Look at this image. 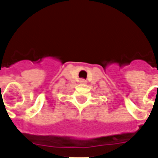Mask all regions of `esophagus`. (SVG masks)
<instances>
[{
  "instance_id": "esophagus-1",
  "label": "esophagus",
  "mask_w": 158,
  "mask_h": 158,
  "mask_svg": "<svg viewBox=\"0 0 158 158\" xmlns=\"http://www.w3.org/2000/svg\"><path fill=\"white\" fill-rule=\"evenodd\" d=\"M79 83H80V84H86V80H85V79H80V80H79Z\"/></svg>"
}]
</instances>
